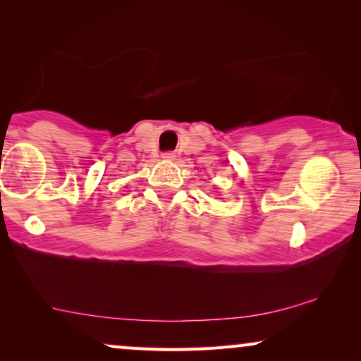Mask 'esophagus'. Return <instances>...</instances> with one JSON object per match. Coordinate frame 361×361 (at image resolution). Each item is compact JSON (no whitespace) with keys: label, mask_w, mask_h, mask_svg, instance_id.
<instances>
[{"label":"esophagus","mask_w":361,"mask_h":361,"mask_svg":"<svg viewBox=\"0 0 361 361\" xmlns=\"http://www.w3.org/2000/svg\"><path fill=\"white\" fill-rule=\"evenodd\" d=\"M162 157H164L166 161H172L176 157V154L172 151H167V152H164V154H162Z\"/></svg>","instance_id":"1"}]
</instances>
